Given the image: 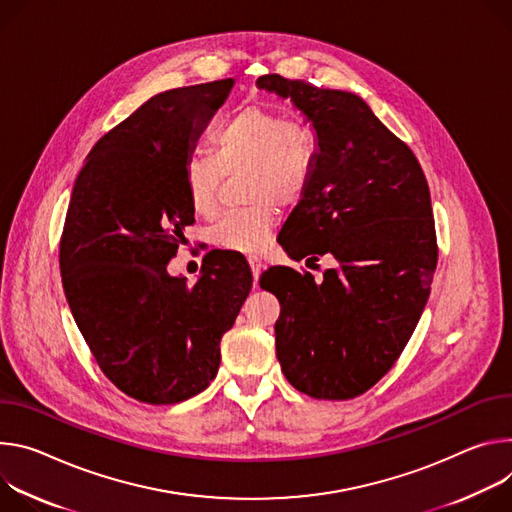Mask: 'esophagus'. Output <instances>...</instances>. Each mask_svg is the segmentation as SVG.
Masks as SVG:
<instances>
[{"label":"esophagus","mask_w":512,"mask_h":512,"mask_svg":"<svg viewBox=\"0 0 512 512\" xmlns=\"http://www.w3.org/2000/svg\"><path fill=\"white\" fill-rule=\"evenodd\" d=\"M248 264H250V270H252L254 285H258V278H260V272H262V262L258 258H250Z\"/></svg>","instance_id":"esophagus-1"}]
</instances>
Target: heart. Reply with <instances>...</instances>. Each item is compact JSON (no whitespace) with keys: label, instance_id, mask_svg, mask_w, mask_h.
Segmentation results:
<instances>
[{"label":"heart","instance_id":"obj_1","mask_svg":"<svg viewBox=\"0 0 512 512\" xmlns=\"http://www.w3.org/2000/svg\"><path fill=\"white\" fill-rule=\"evenodd\" d=\"M315 144L297 122L260 105L240 109L213 136V156L193 154L185 164V189L197 215H211L223 175L242 170L244 195L252 205L227 213L209 230L219 250L256 256L276 227L278 209L297 205L313 179Z\"/></svg>","mask_w":512,"mask_h":512}]
</instances>
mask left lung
I'll list each match as a JSON object with an SVG mask.
<instances>
[{"label": "left lung", "instance_id": "8db88e82", "mask_svg": "<svg viewBox=\"0 0 512 512\" xmlns=\"http://www.w3.org/2000/svg\"><path fill=\"white\" fill-rule=\"evenodd\" d=\"M256 85L291 99L317 136L311 185L280 246L337 260L321 282L287 266L260 276L280 301L276 358L297 390L348 401L399 360L429 299L437 240L427 179L362 97L280 75Z\"/></svg>", "mask_w": 512, "mask_h": 512}]
</instances>
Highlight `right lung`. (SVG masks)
Listing matches in <instances>:
<instances>
[{
	"label": "right lung",
	"mask_w": 512,
	"mask_h": 512,
	"mask_svg": "<svg viewBox=\"0 0 512 512\" xmlns=\"http://www.w3.org/2000/svg\"><path fill=\"white\" fill-rule=\"evenodd\" d=\"M232 87L221 79L154 95L93 146L73 187L63 289L101 372L140 403L175 405L209 386L252 289L238 254L195 285L166 270L195 223L185 164Z\"/></svg>",
	"instance_id": "1"
}]
</instances>
